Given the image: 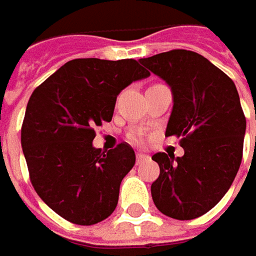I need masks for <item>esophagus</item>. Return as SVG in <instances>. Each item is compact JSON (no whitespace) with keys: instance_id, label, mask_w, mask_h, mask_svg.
<instances>
[{"instance_id":"esophagus-1","label":"esophagus","mask_w":256,"mask_h":256,"mask_svg":"<svg viewBox=\"0 0 256 256\" xmlns=\"http://www.w3.org/2000/svg\"><path fill=\"white\" fill-rule=\"evenodd\" d=\"M146 158H148V156H146L145 154H141V152L136 154V162H138V164L144 162V161H145Z\"/></svg>"}]
</instances>
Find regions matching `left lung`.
<instances>
[{
    "mask_svg": "<svg viewBox=\"0 0 256 256\" xmlns=\"http://www.w3.org/2000/svg\"><path fill=\"white\" fill-rule=\"evenodd\" d=\"M171 86L174 106L165 135L181 136L182 156L158 152L160 176L151 185L155 206L188 221L212 210L226 194L242 161L246 128L231 78L202 55L186 50L141 58Z\"/></svg>",
    "mask_w": 256,
    "mask_h": 256,
    "instance_id": "obj_1",
    "label": "left lung"
}]
</instances>
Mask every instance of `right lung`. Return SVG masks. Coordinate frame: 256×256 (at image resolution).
I'll return each instance as SVG.
<instances>
[{"mask_svg": "<svg viewBox=\"0 0 256 256\" xmlns=\"http://www.w3.org/2000/svg\"><path fill=\"white\" fill-rule=\"evenodd\" d=\"M150 72L135 60L78 58L36 86L26 105L21 145L40 198L76 225L108 218L120 185L132 170L126 142L102 152L94 148L95 126L112 120L118 94Z\"/></svg>", "mask_w": 256, "mask_h": 256, "instance_id": "add662e5", "label": "right lung"}]
</instances>
